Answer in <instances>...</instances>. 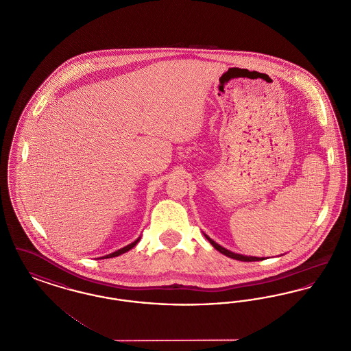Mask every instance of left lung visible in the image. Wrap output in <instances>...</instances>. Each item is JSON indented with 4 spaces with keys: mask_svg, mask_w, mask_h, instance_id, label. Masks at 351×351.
<instances>
[{
    "mask_svg": "<svg viewBox=\"0 0 351 351\" xmlns=\"http://www.w3.org/2000/svg\"><path fill=\"white\" fill-rule=\"evenodd\" d=\"M204 235H205V238L210 242V245L216 250L219 251L221 254H223L226 256H229V258H232V259H235V261H241V262H258V261H263L265 259V258H258V256H247V255H242V254H235L233 251L228 250V249L219 246L212 238H209L206 234L204 233Z\"/></svg>",
    "mask_w": 351,
    "mask_h": 351,
    "instance_id": "left-lung-1",
    "label": "left lung"
}]
</instances>
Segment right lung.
I'll use <instances>...</instances> for the list:
<instances>
[{
	"label": "right lung",
	"instance_id": "add662e5",
	"mask_svg": "<svg viewBox=\"0 0 351 351\" xmlns=\"http://www.w3.org/2000/svg\"><path fill=\"white\" fill-rule=\"evenodd\" d=\"M139 239H141V237L139 238H136L134 242H132L130 245H128V246H125V247H122V249H119V250L114 251V252H112V254H108V255H105V256H101L99 259H108V258H114V256H118V255H121V254H123V252H126V251L132 250L134 246L139 242Z\"/></svg>",
	"mask_w": 351,
	"mask_h": 351
}]
</instances>
